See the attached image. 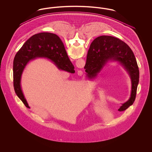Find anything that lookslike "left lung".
Listing matches in <instances>:
<instances>
[{"instance_id": "1", "label": "left lung", "mask_w": 152, "mask_h": 152, "mask_svg": "<svg viewBox=\"0 0 152 152\" xmlns=\"http://www.w3.org/2000/svg\"><path fill=\"white\" fill-rule=\"evenodd\" d=\"M109 61H118L129 75L132 90L129 99L118 109L122 112L132 105L136 99L139 82V69L134 55L130 47L120 39L110 36H100L91 44L84 66L87 77L97 76Z\"/></svg>"}]
</instances>
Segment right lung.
Segmentation results:
<instances>
[{"mask_svg":"<svg viewBox=\"0 0 152 152\" xmlns=\"http://www.w3.org/2000/svg\"><path fill=\"white\" fill-rule=\"evenodd\" d=\"M37 58L50 59L59 69L75 72L64 44L56 34L49 32L37 34L28 39L17 52L13 63L14 87L15 93L25 106L30 108L22 92L20 80L22 73L30 60Z\"/></svg>","mask_w":152,"mask_h":152,"instance_id":"right-lung-1","label":"right lung"}]
</instances>
